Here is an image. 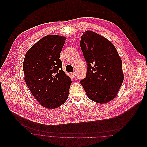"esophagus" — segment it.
<instances>
[{
  "label": "esophagus",
  "mask_w": 147,
  "mask_h": 147,
  "mask_svg": "<svg viewBox=\"0 0 147 147\" xmlns=\"http://www.w3.org/2000/svg\"><path fill=\"white\" fill-rule=\"evenodd\" d=\"M71 75L72 76V77L73 78H75V76H76V72H72V73H71Z\"/></svg>",
  "instance_id": "esophagus-1"
}]
</instances>
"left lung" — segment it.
<instances>
[{
    "instance_id": "obj_1",
    "label": "left lung",
    "mask_w": 147,
    "mask_h": 147,
    "mask_svg": "<svg viewBox=\"0 0 147 147\" xmlns=\"http://www.w3.org/2000/svg\"><path fill=\"white\" fill-rule=\"evenodd\" d=\"M80 48L87 63L86 78L80 81L92 101L104 104L118 94L124 75L121 58L114 45L91 31L83 32Z\"/></svg>"
}]
</instances>
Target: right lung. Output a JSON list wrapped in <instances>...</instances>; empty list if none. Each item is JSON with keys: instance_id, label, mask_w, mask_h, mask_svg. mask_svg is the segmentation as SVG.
Here are the masks:
<instances>
[{"instance_id": "add662e5", "label": "right lung", "mask_w": 147, "mask_h": 147, "mask_svg": "<svg viewBox=\"0 0 147 147\" xmlns=\"http://www.w3.org/2000/svg\"><path fill=\"white\" fill-rule=\"evenodd\" d=\"M67 38L49 35L25 54L24 80L35 99L48 109L62 105L67 100L72 81L62 69L60 53Z\"/></svg>"}]
</instances>
